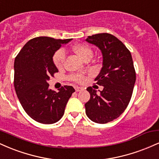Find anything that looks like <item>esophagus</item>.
<instances>
[{"instance_id": "obj_1", "label": "esophagus", "mask_w": 159, "mask_h": 159, "mask_svg": "<svg viewBox=\"0 0 159 159\" xmlns=\"http://www.w3.org/2000/svg\"><path fill=\"white\" fill-rule=\"evenodd\" d=\"M82 90V88L80 87H75V91L76 92H79V91Z\"/></svg>"}]
</instances>
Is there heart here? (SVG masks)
<instances>
[{"label":"heart","mask_w":159,"mask_h":159,"mask_svg":"<svg viewBox=\"0 0 159 159\" xmlns=\"http://www.w3.org/2000/svg\"><path fill=\"white\" fill-rule=\"evenodd\" d=\"M72 51L75 53L81 59L84 61L86 58L92 57L93 56V50L92 48L89 46L88 45L86 44H76L72 46ZM65 53L63 50L60 49L57 50L54 53V56H53V62L54 64L55 65L57 68L61 69L62 68L63 65V62L65 60ZM71 79L72 81L78 82V83H81L84 80V78L80 75H73L71 76Z\"/></svg>","instance_id":"b5f03b06"}]
</instances>
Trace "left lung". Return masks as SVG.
<instances>
[{
    "label": "left lung",
    "instance_id": "obj_1",
    "mask_svg": "<svg viewBox=\"0 0 159 159\" xmlns=\"http://www.w3.org/2000/svg\"><path fill=\"white\" fill-rule=\"evenodd\" d=\"M86 41L101 50L103 59L95 78L103 90L97 93L87 87L90 98L85 104L86 114L95 123H107L123 114L132 98L136 81L132 54L120 40L107 33L89 36Z\"/></svg>",
    "mask_w": 159,
    "mask_h": 159
}]
</instances>
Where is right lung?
Returning a JSON list of instances; mask_svg holds the SVG:
<instances>
[{"label": "right lung", "mask_w": 159, "mask_h": 159, "mask_svg": "<svg viewBox=\"0 0 159 159\" xmlns=\"http://www.w3.org/2000/svg\"><path fill=\"white\" fill-rule=\"evenodd\" d=\"M72 39H55L39 36L24 45L14 63V87L21 106L33 120L43 124L59 121L69 98L75 92L64 86L58 92L49 89L50 76L58 72L53 56Z\"/></svg>", "instance_id": "1"}]
</instances>
